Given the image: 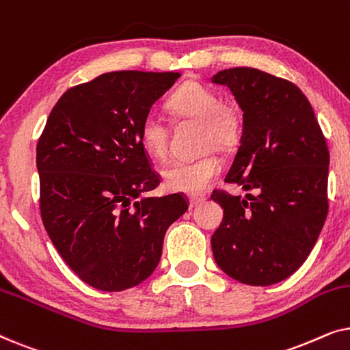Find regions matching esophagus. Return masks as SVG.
Instances as JSON below:
<instances>
[{"instance_id": "esophagus-1", "label": "esophagus", "mask_w": 350, "mask_h": 350, "mask_svg": "<svg viewBox=\"0 0 350 350\" xmlns=\"http://www.w3.org/2000/svg\"><path fill=\"white\" fill-rule=\"evenodd\" d=\"M205 200H207V198H205L204 194H191L189 196V207H198V205L204 204Z\"/></svg>"}]
</instances>
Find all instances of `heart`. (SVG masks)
<instances>
[{
  "label": "heart",
  "mask_w": 350,
  "mask_h": 350,
  "mask_svg": "<svg viewBox=\"0 0 350 350\" xmlns=\"http://www.w3.org/2000/svg\"><path fill=\"white\" fill-rule=\"evenodd\" d=\"M167 107L178 119L199 121L200 146L204 150L217 146L223 151H231L241 142L243 131L241 111L231 103L219 102L218 94L204 84L196 81L183 84L169 98ZM140 140L148 154L157 161L167 159L170 133L161 118L143 119ZM221 169L223 162L213 152L196 159L178 161L164 172V185L176 193L200 194L213 185Z\"/></svg>",
  "instance_id": "heart-1"
}]
</instances>
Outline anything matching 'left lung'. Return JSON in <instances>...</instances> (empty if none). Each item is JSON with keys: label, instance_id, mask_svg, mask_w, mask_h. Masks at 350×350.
I'll use <instances>...</instances> for the list:
<instances>
[{"label": "left lung", "instance_id": "8db88e82", "mask_svg": "<svg viewBox=\"0 0 350 350\" xmlns=\"http://www.w3.org/2000/svg\"><path fill=\"white\" fill-rule=\"evenodd\" d=\"M212 83L226 85L243 111L226 181L255 191L212 194L224 210L212 236L215 261L242 284H279L306 261L327 219V142L309 100L290 81L237 66Z\"/></svg>", "mask_w": 350, "mask_h": 350}]
</instances>
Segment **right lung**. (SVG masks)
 Segmentation results:
<instances>
[{"instance_id": "right-lung-1", "label": "right lung", "mask_w": 350, "mask_h": 350, "mask_svg": "<svg viewBox=\"0 0 350 350\" xmlns=\"http://www.w3.org/2000/svg\"><path fill=\"white\" fill-rule=\"evenodd\" d=\"M180 73L111 71L59 98L36 146L40 208L52 243L85 284L122 291L148 279L183 194L159 185L140 140L143 119Z\"/></svg>"}]
</instances>
